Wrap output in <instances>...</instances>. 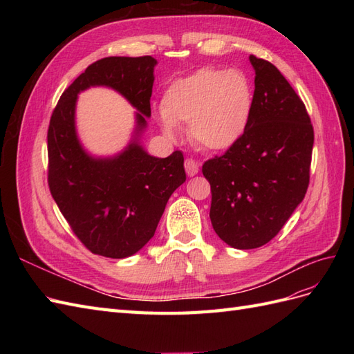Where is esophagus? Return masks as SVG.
Here are the masks:
<instances>
[{
    "mask_svg": "<svg viewBox=\"0 0 354 354\" xmlns=\"http://www.w3.org/2000/svg\"><path fill=\"white\" fill-rule=\"evenodd\" d=\"M185 168H186V173H187L189 177H194L199 173V164L194 159H186Z\"/></svg>",
    "mask_w": 354,
    "mask_h": 354,
    "instance_id": "1",
    "label": "esophagus"
}]
</instances>
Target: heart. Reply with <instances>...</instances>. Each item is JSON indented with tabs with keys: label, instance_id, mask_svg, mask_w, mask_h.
<instances>
[{
	"label": "heart",
	"instance_id": "b5f03b06",
	"mask_svg": "<svg viewBox=\"0 0 354 354\" xmlns=\"http://www.w3.org/2000/svg\"><path fill=\"white\" fill-rule=\"evenodd\" d=\"M252 108L254 91L243 72L202 68L168 85L158 122L169 138L178 137V127L189 125L192 142L224 152L242 140Z\"/></svg>",
	"mask_w": 354,
	"mask_h": 354
}]
</instances>
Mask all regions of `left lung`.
<instances>
[{
    "instance_id": "left-lung-1",
    "label": "left lung",
    "mask_w": 354,
    "mask_h": 354,
    "mask_svg": "<svg viewBox=\"0 0 354 354\" xmlns=\"http://www.w3.org/2000/svg\"><path fill=\"white\" fill-rule=\"evenodd\" d=\"M250 62L255 90L248 130L202 167L211 185L212 227L236 250L272 241L303 202L315 142L306 106L279 69L255 56Z\"/></svg>"
}]
</instances>
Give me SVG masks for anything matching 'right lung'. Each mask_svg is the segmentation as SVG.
Returning a JSON list of instances; mask_svg holds the SVG:
<instances>
[{
    "mask_svg": "<svg viewBox=\"0 0 354 354\" xmlns=\"http://www.w3.org/2000/svg\"><path fill=\"white\" fill-rule=\"evenodd\" d=\"M156 63L152 56L94 62L62 94L50 120L51 195L78 239L109 259L131 257L153 238L169 196L186 181L183 153L156 158L140 143L151 118ZM91 86L115 89L136 109L131 143L112 157L91 156L76 133L77 94Z\"/></svg>",
    "mask_w": 354,
    "mask_h": 354,
    "instance_id": "obj_1",
    "label": "right lung"
}]
</instances>
